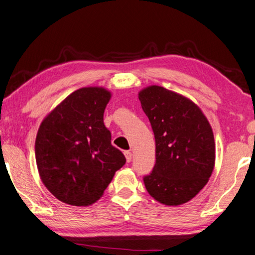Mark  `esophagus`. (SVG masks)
<instances>
[{
    "instance_id": "34e87169",
    "label": "esophagus",
    "mask_w": 255,
    "mask_h": 255,
    "mask_svg": "<svg viewBox=\"0 0 255 255\" xmlns=\"http://www.w3.org/2000/svg\"><path fill=\"white\" fill-rule=\"evenodd\" d=\"M125 157H126L127 162H130L132 158V153L130 151H125Z\"/></svg>"
}]
</instances>
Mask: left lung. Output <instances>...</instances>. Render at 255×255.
<instances>
[{
	"mask_svg": "<svg viewBox=\"0 0 255 255\" xmlns=\"http://www.w3.org/2000/svg\"><path fill=\"white\" fill-rule=\"evenodd\" d=\"M156 140V164L143 178L148 193L166 206L190 201L206 186L216 161L212 128L190 99L157 85L138 94Z\"/></svg>",
	"mask_w": 255,
	"mask_h": 255,
	"instance_id": "8db88e82",
	"label": "left lung"
}]
</instances>
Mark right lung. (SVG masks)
I'll list each match as a JSON object with an SVG mask.
<instances>
[{"label": "right lung", "mask_w": 255, "mask_h": 255, "mask_svg": "<svg viewBox=\"0 0 255 255\" xmlns=\"http://www.w3.org/2000/svg\"><path fill=\"white\" fill-rule=\"evenodd\" d=\"M111 98L104 87L77 89L38 128L35 158L39 178L59 201L76 207L96 202L126 162L104 125Z\"/></svg>", "instance_id": "add662e5"}]
</instances>
